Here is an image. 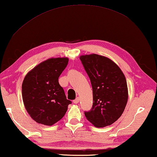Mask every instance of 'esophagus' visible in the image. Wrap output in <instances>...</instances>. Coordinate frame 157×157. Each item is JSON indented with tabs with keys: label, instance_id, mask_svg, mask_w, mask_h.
Listing matches in <instances>:
<instances>
[{
	"label": "esophagus",
	"instance_id": "obj_1",
	"mask_svg": "<svg viewBox=\"0 0 157 157\" xmlns=\"http://www.w3.org/2000/svg\"><path fill=\"white\" fill-rule=\"evenodd\" d=\"M79 98H76L75 100H73V103H75V104H78V103H79Z\"/></svg>",
	"mask_w": 157,
	"mask_h": 157
}]
</instances>
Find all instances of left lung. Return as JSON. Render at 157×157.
Listing matches in <instances>:
<instances>
[{"mask_svg": "<svg viewBox=\"0 0 157 157\" xmlns=\"http://www.w3.org/2000/svg\"><path fill=\"white\" fill-rule=\"evenodd\" d=\"M93 89V105L84 111L96 127L110 125L120 118L128 99L127 81L121 68L108 58L92 54L79 57Z\"/></svg>", "mask_w": 157, "mask_h": 157, "instance_id": "8db88e82", "label": "left lung"}]
</instances>
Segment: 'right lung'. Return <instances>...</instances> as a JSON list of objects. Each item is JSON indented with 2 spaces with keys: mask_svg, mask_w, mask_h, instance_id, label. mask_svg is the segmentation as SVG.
Instances as JSON below:
<instances>
[{
  "mask_svg": "<svg viewBox=\"0 0 157 157\" xmlns=\"http://www.w3.org/2000/svg\"><path fill=\"white\" fill-rule=\"evenodd\" d=\"M68 58H51L30 71L23 79L22 96L26 110L36 123L52 125L61 120L72 103L58 82Z\"/></svg>",
  "mask_w": 157,
  "mask_h": 157,
  "instance_id": "obj_1",
  "label": "right lung"
}]
</instances>
